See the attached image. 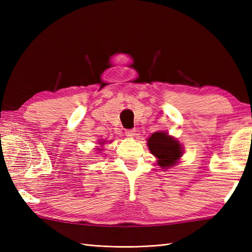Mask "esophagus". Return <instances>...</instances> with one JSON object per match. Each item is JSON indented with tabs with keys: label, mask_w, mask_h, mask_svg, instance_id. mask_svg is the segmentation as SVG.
<instances>
[{
	"label": "esophagus",
	"mask_w": 252,
	"mask_h": 252,
	"mask_svg": "<svg viewBox=\"0 0 252 252\" xmlns=\"http://www.w3.org/2000/svg\"><path fill=\"white\" fill-rule=\"evenodd\" d=\"M135 130L134 129H129V130H126V135L127 137H133L135 135Z\"/></svg>",
	"instance_id": "1"
}]
</instances>
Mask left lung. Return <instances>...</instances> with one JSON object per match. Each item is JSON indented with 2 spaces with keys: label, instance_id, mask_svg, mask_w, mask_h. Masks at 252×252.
Returning <instances> with one entry per match:
<instances>
[{
  "label": "left lung",
  "instance_id": "obj_1",
  "mask_svg": "<svg viewBox=\"0 0 252 252\" xmlns=\"http://www.w3.org/2000/svg\"><path fill=\"white\" fill-rule=\"evenodd\" d=\"M147 141L149 151L158 158V164L162 168L172 167L183 154L181 144L167 133L156 132Z\"/></svg>",
  "mask_w": 252,
  "mask_h": 252
}]
</instances>
